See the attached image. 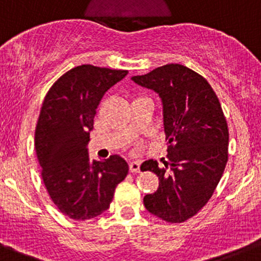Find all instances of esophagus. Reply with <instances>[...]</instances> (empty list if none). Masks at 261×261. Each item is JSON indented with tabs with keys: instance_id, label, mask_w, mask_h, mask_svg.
<instances>
[{
	"instance_id": "obj_1",
	"label": "esophagus",
	"mask_w": 261,
	"mask_h": 261,
	"mask_svg": "<svg viewBox=\"0 0 261 261\" xmlns=\"http://www.w3.org/2000/svg\"><path fill=\"white\" fill-rule=\"evenodd\" d=\"M141 170V162L139 161H132L129 162V171L132 173H137Z\"/></svg>"
}]
</instances>
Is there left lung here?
I'll list each match as a JSON object with an SVG mask.
<instances>
[{
	"mask_svg": "<svg viewBox=\"0 0 261 261\" xmlns=\"http://www.w3.org/2000/svg\"><path fill=\"white\" fill-rule=\"evenodd\" d=\"M162 99L168 161L142 163L157 174L160 186L146 195L150 214L171 224L195 216L210 200L227 163L229 129L216 93L207 80L187 66L167 64L132 77Z\"/></svg>",
	"mask_w": 261,
	"mask_h": 261,
	"instance_id": "obj_1",
	"label": "left lung"
}]
</instances>
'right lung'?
<instances>
[{
	"label": "right lung",
	"mask_w": 261,
	"mask_h": 261,
	"mask_svg": "<svg viewBox=\"0 0 261 261\" xmlns=\"http://www.w3.org/2000/svg\"><path fill=\"white\" fill-rule=\"evenodd\" d=\"M127 74L76 66L54 83L42 103L35 130L41 176L56 207L72 220L84 221L108 210L115 187L128 174L122 157L91 161L87 148L101 98Z\"/></svg>",
	"instance_id": "right-lung-1"
}]
</instances>
